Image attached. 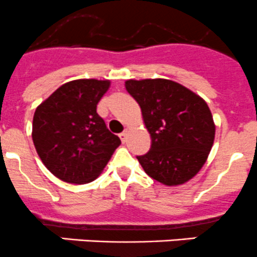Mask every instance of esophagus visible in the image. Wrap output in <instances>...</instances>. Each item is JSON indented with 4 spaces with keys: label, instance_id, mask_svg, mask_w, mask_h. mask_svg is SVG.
Segmentation results:
<instances>
[{
    "label": "esophagus",
    "instance_id": "1",
    "mask_svg": "<svg viewBox=\"0 0 257 257\" xmlns=\"http://www.w3.org/2000/svg\"><path fill=\"white\" fill-rule=\"evenodd\" d=\"M118 136H120L121 141L126 142V139H127V130H125V131H123V132H121V134L118 135Z\"/></svg>",
    "mask_w": 257,
    "mask_h": 257
}]
</instances>
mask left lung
<instances>
[{"mask_svg":"<svg viewBox=\"0 0 257 257\" xmlns=\"http://www.w3.org/2000/svg\"><path fill=\"white\" fill-rule=\"evenodd\" d=\"M126 90L141 107L151 149L137 156L150 177L182 185L201 170L215 139L207 103L185 86L165 78L128 80Z\"/></svg>","mask_w":257,"mask_h":257,"instance_id":"8db88e82","label":"left lung"}]
</instances>
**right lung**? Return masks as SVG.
Instances as JSON below:
<instances>
[{
	"instance_id": "1",
	"label": "right lung",
	"mask_w": 257,
	"mask_h": 257,
	"mask_svg": "<svg viewBox=\"0 0 257 257\" xmlns=\"http://www.w3.org/2000/svg\"><path fill=\"white\" fill-rule=\"evenodd\" d=\"M110 81L75 80L58 87L36 108L32 140L43 165L62 181L87 184L101 174L120 146L96 111Z\"/></svg>"
}]
</instances>
